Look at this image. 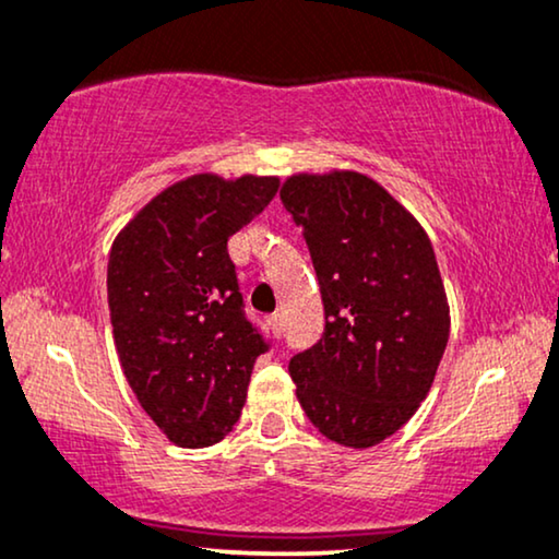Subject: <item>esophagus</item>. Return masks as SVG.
Segmentation results:
<instances>
[{
  "mask_svg": "<svg viewBox=\"0 0 559 559\" xmlns=\"http://www.w3.org/2000/svg\"><path fill=\"white\" fill-rule=\"evenodd\" d=\"M267 324H271L273 335L281 337V332H284V320H281V314H271V317H267Z\"/></svg>",
  "mask_w": 559,
  "mask_h": 559,
  "instance_id": "1",
  "label": "esophagus"
}]
</instances>
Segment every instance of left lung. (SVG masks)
<instances>
[{"label":"left lung","instance_id":"1","mask_svg":"<svg viewBox=\"0 0 559 559\" xmlns=\"http://www.w3.org/2000/svg\"><path fill=\"white\" fill-rule=\"evenodd\" d=\"M307 239L324 332L288 364L299 405L330 441L369 449L413 418L449 343V301L418 218L369 175L286 178Z\"/></svg>","mask_w":559,"mask_h":559}]
</instances>
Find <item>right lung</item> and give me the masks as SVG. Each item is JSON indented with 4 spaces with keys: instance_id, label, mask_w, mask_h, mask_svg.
<instances>
[{
    "instance_id": "obj_1",
    "label": "right lung",
    "mask_w": 559,
    "mask_h": 559,
    "mask_svg": "<svg viewBox=\"0 0 559 559\" xmlns=\"http://www.w3.org/2000/svg\"><path fill=\"white\" fill-rule=\"evenodd\" d=\"M278 178L201 173L154 195L118 231L108 307L121 369L139 405L182 449L235 428L265 337L245 317L227 242L273 195Z\"/></svg>"
}]
</instances>
